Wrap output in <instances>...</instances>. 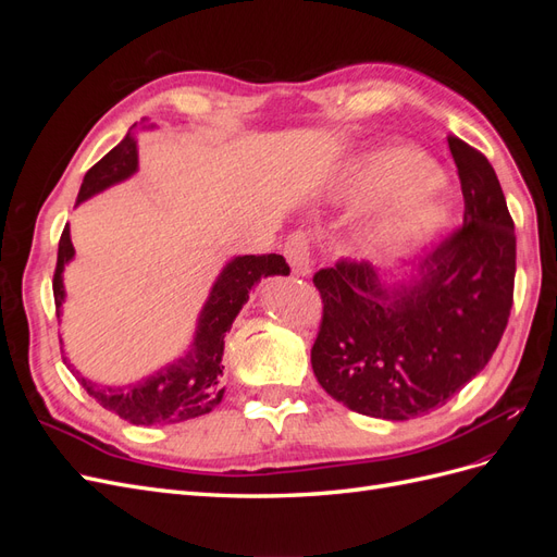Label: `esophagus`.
Instances as JSON below:
<instances>
[{
  "label": "esophagus",
  "mask_w": 557,
  "mask_h": 557,
  "mask_svg": "<svg viewBox=\"0 0 557 557\" xmlns=\"http://www.w3.org/2000/svg\"><path fill=\"white\" fill-rule=\"evenodd\" d=\"M285 258H288L293 272L297 276H309L311 274V260H309V239L305 232H293L288 242H285Z\"/></svg>",
  "instance_id": "esophagus-1"
}]
</instances>
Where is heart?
<instances>
[{
    "instance_id": "heart-1",
    "label": "heart",
    "mask_w": 557,
    "mask_h": 557,
    "mask_svg": "<svg viewBox=\"0 0 557 557\" xmlns=\"http://www.w3.org/2000/svg\"><path fill=\"white\" fill-rule=\"evenodd\" d=\"M436 178L434 164L416 150L395 148L369 158L358 172V195L372 197L379 193L418 188ZM450 209L446 197L436 188H425L399 205L379 223L374 242L379 246H397L428 237L430 232L446 223Z\"/></svg>"
}]
</instances>
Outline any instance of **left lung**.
<instances>
[{
  "label": "left lung",
  "instance_id": "obj_1",
  "mask_svg": "<svg viewBox=\"0 0 557 557\" xmlns=\"http://www.w3.org/2000/svg\"><path fill=\"white\" fill-rule=\"evenodd\" d=\"M465 197L453 230L404 285L364 262L315 272L323 299L311 367L350 411L385 420L425 416L491 362L509 323L516 234L502 185L481 150L448 137Z\"/></svg>",
  "mask_w": 557,
  "mask_h": 557
}]
</instances>
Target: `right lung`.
<instances>
[{
	"instance_id": "obj_1",
	"label": "right lung",
	"mask_w": 557,
	"mask_h": 557,
	"mask_svg": "<svg viewBox=\"0 0 557 557\" xmlns=\"http://www.w3.org/2000/svg\"><path fill=\"white\" fill-rule=\"evenodd\" d=\"M137 172V141L132 134L117 144L113 150L90 166L86 178H83L78 201L88 199L90 195L109 188V185L123 181ZM74 258V246L70 239V225H64L60 246H58V264L53 274V297L55 313L60 315V307L64 299L62 269ZM290 267L285 264L283 256L267 252V256H244L234 258L223 274L218 276L209 301L201 309L195 344L188 356L178 362L160 369L158 374L148 376L125 387H102L86 379L78 383L86 387V393L95 397L104 409L121 416L132 425H166L181 423L197 416H205L215 404L223 399L225 387L218 385L223 376V346L225 332L232 327L234 318L248 301V293L262 276L288 274Z\"/></svg>"
}]
</instances>
